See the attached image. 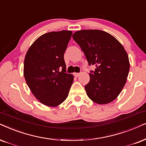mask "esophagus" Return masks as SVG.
Returning a JSON list of instances; mask_svg holds the SVG:
<instances>
[{
	"instance_id": "esophagus-1",
	"label": "esophagus",
	"mask_w": 146,
	"mask_h": 146,
	"mask_svg": "<svg viewBox=\"0 0 146 146\" xmlns=\"http://www.w3.org/2000/svg\"><path fill=\"white\" fill-rule=\"evenodd\" d=\"M74 75L75 77H79L80 75V73H74Z\"/></svg>"
}]
</instances>
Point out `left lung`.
I'll return each instance as SVG.
<instances>
[{
    "instance_id": "1",
    "label": "left lung",
    "mask_w": 146,
    "mask_h": 146,
    "mask_svg": "<svg viewBox=\"0 0 146 146\" xmlns=\"http://www.w3.org/2000/svg\"><path fill=\"white\" fill-rule=\"evenodd\" d=\"M73 38L80 46L89 65L96 66L89 73L90 82L85 86L88 96L98 104L112 102L122 91L129 71L124 47L112 35L98 29L77 31Z\"/></svg>"
}]
</instances>
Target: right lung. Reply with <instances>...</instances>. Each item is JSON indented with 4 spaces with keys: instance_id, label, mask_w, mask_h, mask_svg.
I'll return each mask as SVG.
<instances>
[{
    "instance_id": "right-lung-1",
    "label": "right lung",
    "mask_w": 146,
    "mask_h": 146,
    "mask_svg": "<svg viewBox=\"0 0 146 146\" xmlns=\"http://www.w3.org/2000/svg\"><path fill=\"white\" fill-rule=\"evenodd\" d=\"M72 33L62 30L42 35L25 54V82L36 98L47 106L56 107L63 102L73 82V75L65 73L64 60Z\"/></svg>"
}]
</instances>
